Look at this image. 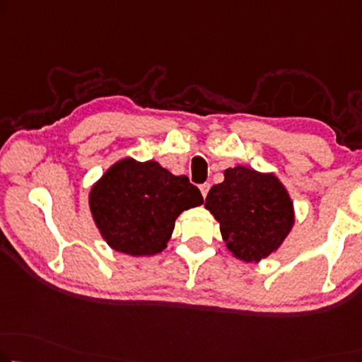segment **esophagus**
Returning a JSON list of instances; mask_svg holds the SVG:
<instances>
[{
    "label": "esophagus",
    "mask_w": 362,
    "mask_h": 362,
    "mask_svg": "<svg viewBox=\"0 0 362 362\" xmlns=\"http://www.w3.org/2000/svg\"><path fill=\"white\" fill-rule=\"evenodd\" d=\"M199 192H202L203 198H206L208 192H209V183H202V185H199Z\"/></svg>",
    "instance_id": "1"
}]
</instances>
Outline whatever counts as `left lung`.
<instances>
[{"instance_id":"left-lung-1","label":"left lung","mask_w":362,"mask_h":362,"mask_svg":"<svg viewBox=\"0 0 362 362\" xmlns=\"http://www.w3.org/2000/svg\"><path fill=\"white\" fill-rule=\"evenodd\" d=\"M204 208L219 223L226 247L247 263L276 252L294 226L293 199L278 177L245 165L224 170Z\"/></svg>"}]
</instances>
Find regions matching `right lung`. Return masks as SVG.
Returning a JSON list of instances; mask_svg holds the SVG:
<instances>
[{"label": "right lung", "instance_id": "1", "mask_svg": "<svg viewBox=\"0 0 362 362\" xmlns=\"http://www.w3.org/2000/svg\"><path fill=\"white\" fill-rule=\"evenodd\" d=\"M203 204L188 177L156 160L125 158L110 165L89 193L94 223L110 249L132 257L160 253L185 209Z\"/></svg>", "mask_w": 362, "mask_h": 362}]
</instances>
